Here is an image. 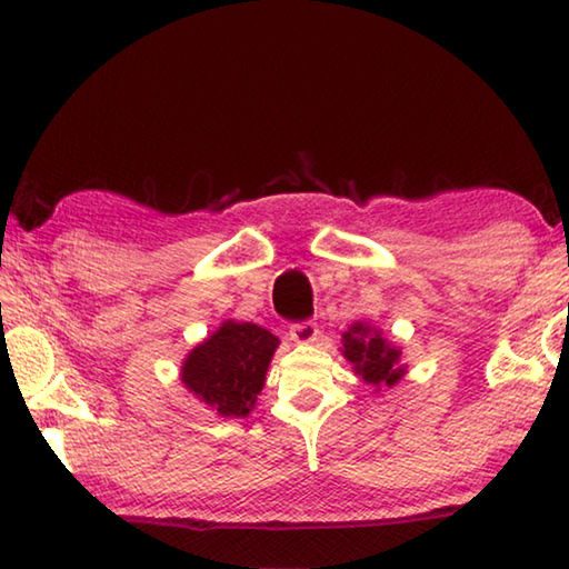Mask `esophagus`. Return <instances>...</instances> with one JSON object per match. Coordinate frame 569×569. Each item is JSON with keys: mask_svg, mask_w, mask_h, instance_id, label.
Masks as SVG:
<instances>
[{"mask_svg": "<svg viewBox=\"0 0 569 569\" xmlns=\"http://www.w3.org/2000/svg\"><path fill=\"white\" fill-rule=\"evenodd\" d=\"M317 335H320V327L312 320H305V322H297L290 327V337L297 345H310L317 340Z\"/></svg>", "mask_w": 569, "mask_h": 569, "instance_id": "34e87169", "label": "esophagus"}]
</instances>
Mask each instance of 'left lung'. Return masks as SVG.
<instances>
[{"instance_id":"left-lung-1","label":"left lung","mask_w":569,"mask_h":569,"mask_svg":"<svg viewBox=\"0 0 569 569\" xmlns=\"http://www.w3.org/2000/svg\"><path fill=\"white\" fill-rule=\"evenodd\" d=\"M342 355L352 362L355 372L377 390L397 385L405 375V365H400L402 352L387 342L380 330H372L365 322H355L342 335Z\"/></svg>"}]
</instances>
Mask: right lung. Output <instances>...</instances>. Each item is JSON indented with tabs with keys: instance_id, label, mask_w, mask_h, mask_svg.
I'll list each match as a JSON object with an SVG mask.
<instances>
[{
	"instance_id": "obj_1",
	"label": "right lung",
	"mask_w": 569,
	"mask_h": 569,
	"mask_svg": "<svg viewBox=\"0 0 569 569\" xmlns=\"http://www.w3.org/2000/svg\"><path fill=\"white\" fill-rule=\"evenodd\" d=\"M279 340L252 322L227 320L187 355L182 382L222 417H247L264 387Z\"/></svg>"
}]
</instances>
